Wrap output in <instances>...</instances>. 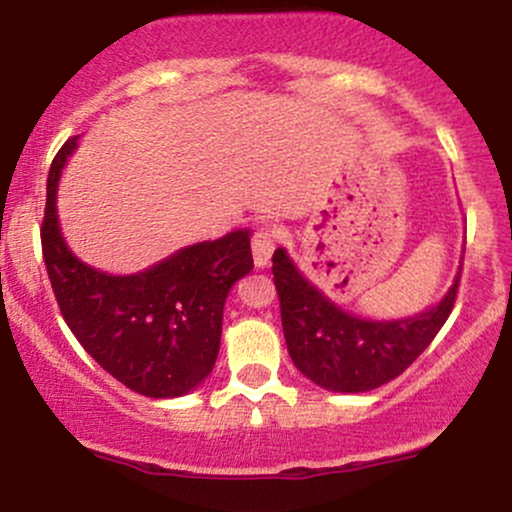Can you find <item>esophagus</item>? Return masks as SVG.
Wrapping results in <instances>:
<instances>
[{"label": "esophagus", "mask_w": 512, "mask_h": 512, "mask_svg": "<svg viewBox=\"0 0 512 512\" xmlns=\"http://www.w3.org/2000/svg\"><path fill=\"white\" fill-rule=\"evenodd\" d=\"M276 248V231L274 228H257L255 236H252V260L257 267H267L272 260Z\"/></svg>", "instance_id": "obj_1"}]
</instances>
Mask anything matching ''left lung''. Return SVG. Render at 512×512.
<instances>
[{
    "label": "left lung",
    "mask_w": 512,
    "mask_h": 512,
    "mask_svg": "<svg viewBox=\"0 0 512 512\" xmlns=\"http://www.w3.org/2000/svg\"><path fill=\"white\" fill-rule=\"evenodd\" d=\"M272 262L291 361L305 378L334 392H368L402 375L445 325L460 286L457 276L448 296L426 313L373 322L344 313L322 296L281 248Z\"/></svg>",
    "instance_id": "1"
}]
</instances>
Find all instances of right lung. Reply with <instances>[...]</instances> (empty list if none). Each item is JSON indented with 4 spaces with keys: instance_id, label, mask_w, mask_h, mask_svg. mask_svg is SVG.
Returning a JSON list of instances; mask_svg holds the SVG:
<instances>
[{
    "instance_id": "1",
    "label": "right lung",
    "mask_w": 512,
    "mask_h": 512,
    "mask_svg": "<svg viewBox=\"0 0 512 512\" xmlns=\"http://www.w3.org/2000/svg\"><path fill=\"white\" fill-rule=\"evenodd\" d=\"M76 146L67 139L48 175L43 260L64 322L115 380L139 395H187L214 368L223 303L252 269L250 233L190 245L156 267L110 276L76 260L57 226V180Z\"/></svg>"
}]
</instances>
